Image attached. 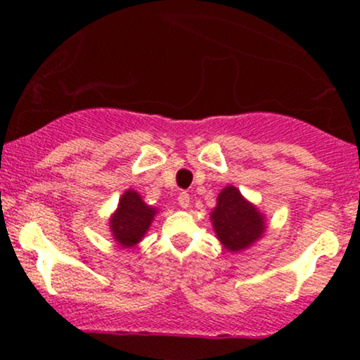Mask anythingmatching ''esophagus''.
<instances>
[{
    "label": "esophagus",
    "instance_id": "obj_1",
    "mask_svg": "<svg viewBox=\"0 0 360 360\" xmlns=\"http://www.w3.org/2000/svg\"><path fill=\"white\" fill-rule=\"evenodd\" d=\"M189 200H191V198H189V194L186 193V191L179 193V196H177V203H179L181 208H188Z\"/></svg>",
    "mask_w": 360,
    "mask_h": 360
}]
</instances>
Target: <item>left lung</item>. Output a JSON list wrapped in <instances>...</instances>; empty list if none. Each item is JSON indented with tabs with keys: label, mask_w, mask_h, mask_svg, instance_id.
Masks as SVG:
<instances>
[{
	"label": "left lung",
	"mask_w": 360,
	"mask_h": 360,
	"mask_svg": "<svg viewBox=\"0 0 360 360\" xmlns=\"http://www.w3.org/2000/svg\"><path fill=\"white\" fill-rule=\"evenodd\" d=\"M212 220L217 237L225 249L237 252L247 249L264 232L262 214L233 186H229L218 194L217 208L213 210Z\"/></svg>",
	"instance_id": "1"
}]
</instances>
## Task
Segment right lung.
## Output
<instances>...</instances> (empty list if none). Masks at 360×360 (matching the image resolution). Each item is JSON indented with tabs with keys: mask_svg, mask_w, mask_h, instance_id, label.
Here are the masks:
<instances>
[{
	"mask_svg": "<svg viewBox=\"0 0 360 360\" xmlns=\"http://www.w3.org/2000/svg\"><path fill=\"white\" fill-rule=\"evenodd\" d=\"M155 210L147 206L139 196V193L128 189L120 200L117 213L111 217L110 226L113 237L123 247H134L142 240V237L150 226Z\"/></svg>",
	"mask_w": 360,
	"mask_h": 360,
	"instance_id": "right-lung-1",
	"label": "right lung"
}]
</instances>
